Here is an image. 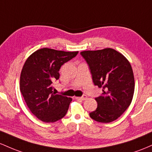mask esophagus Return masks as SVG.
Listing matches in <instances>:
<instances>
[{
	"mask_svg": "<svg viewBox=\"0 0 152 152\" xmlns=\"http://www.w3.org/2000/svg\"><path fill=\"white\" fill-rule=\"evenodd\" d=\"M87 98H88V97H87L86 95H83V96H82V97H75L76 99H79V100H86Z\"/></svg>",
	"mask_w": 152,
	"mask_h": 152,
	"instance_id": "obj_1",
	"label": "esophagus"
}]
</instances>
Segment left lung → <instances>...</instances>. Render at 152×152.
<instances>
[{
	"label": "left lung",
	"instance_id": "obj_1",
	"mask_svg": "<svg viewBox=\"0 0 152 152\" xmlns=\"http://www.w3.org/2000/svg\"><path fill=\"white\" fill-rule=\"evenodd\" d=\"M80 54L89 65L94 84L103 88V95L95 98L98 107L90 113V118L100 123L116 120L129 108L134 96L135 82L130 62L111 48Z\"/></svg>",
	"mask_w": 152,
	"mask_h": 152
}]
</instances>
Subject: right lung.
<instances>
[{
    "label": "right lung",
    "instance_id": "right-lung-1",
    "mask_svg": "<svg viewBox=\"0 0 152 152\" xmlns=\"http://www.w3.org/2000/svg\"><path fill=\"white\" fill-rule=\"evenodd\" d=\"M78 52L43 48L27 58L20 76V90L27 106L39 120L53 123L67 113L71 98L53 92L52 83L59 78L61 66Z\"/></svg>",
    "mask_w": 152,
    "mask_h": 152
}]
</instances>
